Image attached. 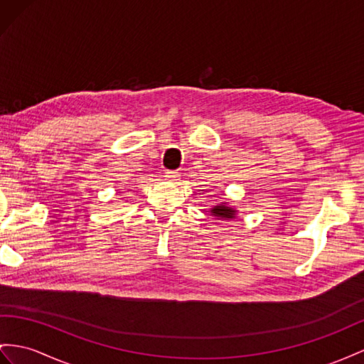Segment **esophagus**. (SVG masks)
Listing matches in <instances>:
<instances>
[{
    "label": "esophagus",
    "mask_w": 364,
    "mask_h": 364,
    "mask_svg": "<svg viewBox=\"0 0 364 364\" xmlns=\"http://www.w3.org/2000/svg\"><path fill=\"white\" fill-rule=\"evenodd\" d=\"M164 176H166L167 181H176V180H180V173L175 172V171H167V172H164Z\"/></svg>",
    "instance_id": "obj_1"
}]
</instances>
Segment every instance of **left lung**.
I'll list each match as a JSON object with an SVG mask.
<instances>
[{
	"label": "left lung",
	"mask_w": 364,
	"mask_h": 364,
	"mask_svg": "<svg viewBox=\"0 0 364 364\" xmlns=\"http://www.w3.org/2000/svg\"><path fill=\"white\" fill-rule=\"evenodd\" d=\"M212 215H215L218 218H235L237 210L234 208H229L226 203H221L220 206H215L210 210Z\"/></svg>",
	"instance_id": "obj_1"
}]
</instances>
